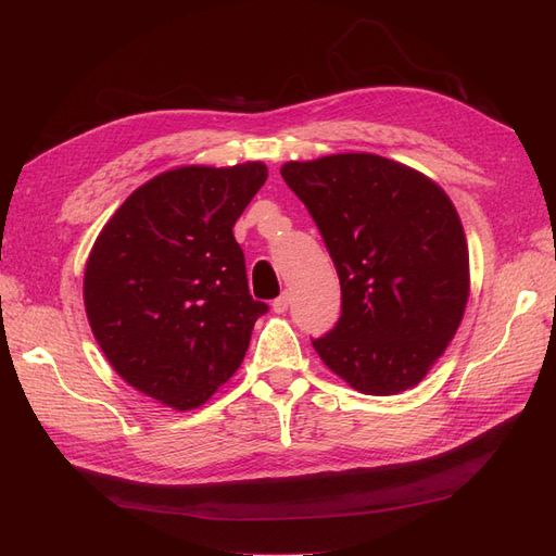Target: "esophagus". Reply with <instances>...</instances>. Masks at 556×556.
<instances>
[{"label": "esophagus", "instance_id": "1", "mask_svg": "<svg viewBox=\"0 0 556 556\" xmlns=\"http://www.w3.org/2000/svg\"><path fill=\"white\" fill-rule=\"evenodd\" d=\"M274 311L276 313H285V311H288V306H290V292H282L276 301H274Z\"/></svg>", "mask_w": 556, "mask_h": 556}]
</instances>
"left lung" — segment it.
<instances>
[{
	"instance_id": "8db88e82",
	"label": "left lung",
	"mask_w": 556,
	"mask_h": 556,
	"mask_svg": "<svg viewBox=\"0 0 556 556\" xmlns=\"http://www.w3.org/2000/svg\"><path fill=\"white\" fill-rule=\"evenodd\" d=\"M341 280L343 313L313 348L362 394L392 396L429 374L470 292L466 233L441 185L371 153L288 162Z\"/></svg>"
}]
</instances>
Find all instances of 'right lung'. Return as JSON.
<instances>
[{
    "label": "right lung",
    "instance_id": "add662e5",
    "mask_svg": "<svg viewBox=\"0 0 556 556\" xmlns=\"http://www.w3.org/2000/svg\"><path fill=\"white\" fill-rule=\"evenodd\" d=\"M262 162L178 166L143 182L99 231L83 278L94 339L134 390L174 410L206 403L241 366L257 317L233 225Z\"/></svg>",
    "mask_w": 556,
    "mask_h": 556
}]
</instances>
